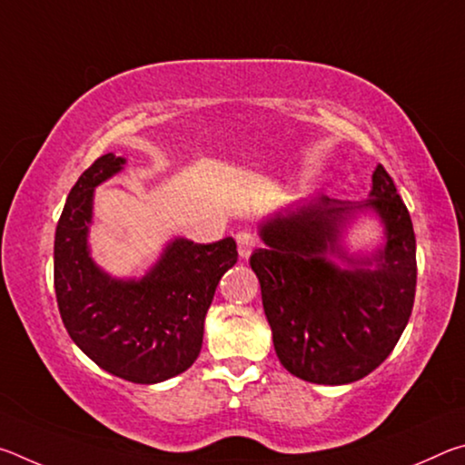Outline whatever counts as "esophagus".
<instances>
[{
	"label": "esophagus",
	"instance_id": "esophagus-1",
	"mask_svg": "<svg viewBox=\"0 0 465 465\" xmlns=\"http://www.w3.org/2000/svg\"><path fill=\"white\" fill-rule=\"evenodd\" d=\"M235 242H238V252L242 258H248L252 254V250L258 246V238L256 233H252L248 230H242L235 233Z\"/></svg>",
	"mask_w": 465,
	"mask_h": 465
}]
</instances>
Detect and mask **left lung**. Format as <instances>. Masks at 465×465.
I'll use <instances>...</instances> for the list:
<instances>
[{
  "instance_id": "obj_1",
  "label": "left lung",
  "mask_w": 465,
  "mask_h": 465,
  "mask_svg": "<svg viewBox=\"0 0 465 465\" xmlns=\"http://www.w3.org/2000/svg\"><path fill=\"white\" fill-rule=\"evenodd\" d=\"M365 206L382 217L389 242L374 259L375 272H341L329 256L342 255L335 243L340 227ZM261 235L266 246L254 250L250 266L282 367L324 385L357 381L380 367L411 320L416 293L412 219L381 163L369 201L316 196L266 222Z\"/></svg>"
}]
</instances>
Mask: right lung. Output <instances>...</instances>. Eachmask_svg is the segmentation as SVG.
I'll use <instances>...</instances> for the list:
<instances>
[{
  "label": "right lung",
  "mask_w": 465,
  "mask_h": 465,
  "mask_svg": "<svg viewBox=\"0 0 465 465\" xmlns=\"http://www.w3.org/2000/svg\"><path fill=\"white\" fill-rule=\"evenodd\" d=\"M124 160L100 155L69 193L54 232V295L72 341L121 380L157 383L186 371L201 352L204 316L219 279L238 262L233 238L174 240L141 281H116L88 254L94 188Z\"/></svg>",
  "instance_id": "right-lung-1"
}]
</instances>
